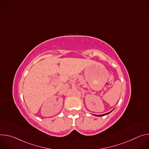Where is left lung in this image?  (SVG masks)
Returning <instances> with one entry per match:
<instances>
[{"label":"left lung","instance_id":"obj_1","mask_svg":"<svg viewBox=\"0 0 149 149\" xmlns=\"http://www.w3.org/2000/svg\"><path fill=\"white\" fill-rule=\"evenodd\" d=\"M114 110H113L112 111H110L109 113H105V114H101V115H95V114H94V116H98V117H101V116H105V115H107V114H109V113H110L111 111H113Z\"/></svg>","mask_w":149,"mask_h":149}]
</instances>
